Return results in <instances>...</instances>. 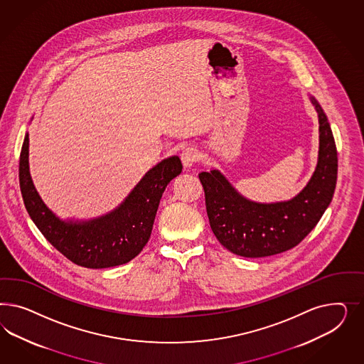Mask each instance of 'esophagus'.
Here are the masks:
<instances>
[{
	"instance_id": "esophagus-1",
	"label": "esophagus",
	"mask_w": 364,
	"mask_h": 364,
	"mask_svg": "<svg viewBox=\"0 0 364 364\" xmlns=\"http://www.w3.org/2000/svg\"><path fill=\"white\" fill-rule=\"evenodd\" d=\"M180 157H181V161H183L184 166L186 168H191L196 161H198V149L193 148V146H188L181 152Z\"/></svg>"
}]
</instances>
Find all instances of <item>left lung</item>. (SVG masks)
Returning a JSON list of instances; mask_svg holds the SVG:
<instances>
[{"instance_id":"8db88e82","label":"left lung","mask_w":364,"mask_h":364,"mask_svg":"<svg viewBox=\"0 0 364 364\" xmlns=\"http://www.w3.org/2000/svg\"><path fill=\"white\" fill-rule=\"evenodd\" d=\"M319 117V160L296 198L259 204L242 198L219 171L198 173L207 215L218 240L244 257H264L296 247L330 205L338 177V152L326 113L311 97Z\"/></svg>"}]
</instances>
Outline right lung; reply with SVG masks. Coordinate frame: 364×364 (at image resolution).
<instances>
[{
	"label": "right lung",
	"mask_w": 364,
	"mask_h": 364,
	"mask_svg": "<svg viewBox=\"0 0 364 364\" xmlns=\"http://www.w3.org/2000/svg\"><path fill=\"white\" fill-rule=\"evenodd\" d=\"M29 134L20 154V188L25 208L37 228L60 254L87 268L125 264L143 251L151 237L154 216L168 183L181 173L177 156L145 173L119 208L95 220H60L46 208L29 173Z\"/></svg>",
	"instance_id": "add662e5"
}]
</instances>
